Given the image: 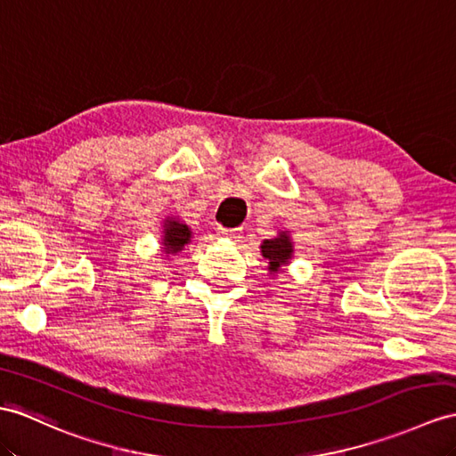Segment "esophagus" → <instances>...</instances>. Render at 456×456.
<instances>
[{
  "label": "esophagus",
  "instance_id": "obj_1",
  "mask_svg": "<svg viewBox=\"0 0 456 456\" xmlns=\"http://www.w3.org/2000/svg\"><path fill=\"white\" fill-rule=\"evenodd\" d=\"M220 236L230 238V240H238V238H241V228H220Z\"/></svg>",
  "mask_w": 456,
  "mask_h": 456
}]
</instances>
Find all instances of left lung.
Returning a JSON list of instances; mask_svg holds the SVG:
<instances>
[{
    "mask_svg": "<svg viewBox=\"0 0 456 456\" xmlns=\"http://www.w3.org/2000/svg\"><path fill=\"white\" fill-rule=\"evenodd\" d=\"M261 253L263 257L269 261V271L279 273L282 271V266L290 263L292 253H294V243L286 232H279V236L276 238L265 240L261 243Z\"/></svg>",
    "mask_w": 456,
    "mask_h": 456,
    "instance_id": "left-lung-1",
    "label": "left lung"
}]
</instances>
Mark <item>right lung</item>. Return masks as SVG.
<instances>
[{
    "label": "right lung",
    "instance_id": "obj_1",
    "mask_svg": "<svg viewBox=\"0 0 456 456\" xmlns=\"http://www.w3.org/2000/svg\"><path fill=\"white\" fill-rule=\"evenodd\" d=\"M191 228L177 218H166L162 246L166 253H180L191 241Z\"/></svg>",
    "mask_w": 456,
    "mask_h": 456
}]
</instances>
